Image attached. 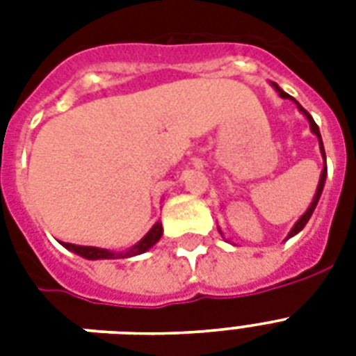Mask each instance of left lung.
Returning a JSON list of instances; mask_svg holds the SVG:
<instances>
[{
    "instance_id": "8db88e82",
    "label": "left lung",
    "mask_w": 356,
    "mask_h": 356,
    "mask_svg": "<svg viewBox=\"0 0 356 356\" xmlns=\"http://www.w3.org/2000/svg\"><path fill=\"white\" fill-rule=\"evenodd\" d=\"M271 86H273V88H275L277 92H279V96H281L282 99H292V102L296 103V105H298L299 113H303L305 118L309 120V123H310V131H312V133H314L316 136H318V142H320L321 156H323V161H325V149H323V142H321L320 127H318V125H316V122H314V120H312V116H310V114L307 113V111H305V108L301 107V105H299V103L296 102V99H293L292 96H290V94H286V92L282 90L281 86L275 85V83H271ZM325 179H327V164H323V170H321V175H320V183H318V188H316V194H314V197H312V203H310L309 209H307V212H305L303 216L299 218L298 222H296V225H293V227H292V231H290V233H288L286 240H288V238L296 236V234H298L299 231H303V227H305V225H307V222H309V220H310V216H312V212H314L316 205H318V201H320L321 192H323V186H325Z\"/></svg>"
}]
</instances>
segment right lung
I'll list each match as a JSON object with an SVG mask.
<instances>
[{
    "mask_svg": "<svg viewBox=\"0 0 356 356\" xmlns=\"http://www.w3.org/2000/svg\"><path fill=\"white\" fill-rule=\"evenodd\" d=\"M162 236V223L156 222L153 227L147 231L140 242H136L131 249L127 251H111V249H103V248H94V245H75V243H66L60 242L66 249L74 251L75 254H79L83 259L88 260H102V259H129V257H136V254L145 253L147 249H151L155 245Z\"/></svg>",
    "mask_w": 356,
    "mask_h": 356,
    "instance_id": "add662e5",
    "label": "right lung"
}]
</instances>
